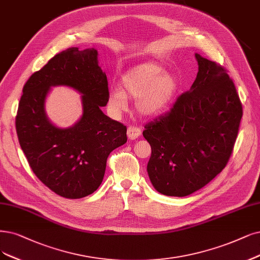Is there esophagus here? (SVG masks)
Masks as SVG:
<instances>
[{
    "instance_id": "1",
    "label": "esophagus",
    "mask_w": 260,
    "mask_h": 260,
    "mask_svg": "<svg viewBox=\"0 0 260 260\" xmlns=\"http://www.w3.org/2000/svg\"><path fill=\"white\" fill-rule=\"evenodd\" d=\"M141 135V129L136 126H129L127 128V137L131 140H135Z\"/></svg>"
}]
</instances>
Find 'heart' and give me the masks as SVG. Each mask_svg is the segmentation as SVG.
<instances>
[{
    "mask_svg": "<svg viewBox=\"0 0 260 260\" xmlns=\"http://www.w3.org/2000/svg\"><path fill=\"white\" fill-rule=\"evenodd\" d=\"M122 86H112L108 105L113 112L127 108L128 96L136 99V109L145 117L164 112L174 102L180 88L177 76L155 62H143L131 67L122 76Z\"/></svg>",
    "mask_w": 260,
    "mask_h": 260,
    "instance_id": "1",
    "label": "heart"
}]
</instances>
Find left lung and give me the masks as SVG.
<instances>
[{
  "label": "left lung",
  "mask_w": 260,
  "mask_h": 260,
  "mask_svg": "<svg viewBox=\"0 0 260 260\" xmlns=\"http://www.w3.org/2000/svg\"><path fill=\"white\" fill-rule=\"evenodd\" d=\"M195 57L198 73L190 89L142 133L152 149L150 181L166 196L193 194L225 168L243 113L225 69L198 53Z\"/></svg>",
  "instance_id": "8db88e82"
}]
</instances>
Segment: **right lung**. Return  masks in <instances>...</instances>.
I'll use <instances>...</instances> for the list:
<instances>
[{"mask_svg": "<svg viewBox=\"0 0 260 260\" xmlns=\"http://www.w3.org/2000/svg\"><path fill=\"white\" fill-rule=\"evenodd\" d=\"M94 48H69L55 54L23 86L16 117L19 143L35 176L55 194L78 199L102 184L108 155L127 141L126 126L104 114L108 81ZM82 94L83 114L70 128L47 119L44 104L52 86Z\"/></svg>", "mask_w": 260, "mask_h": 260, "instance_id": "add662e5", "label": "right lung"}]
</instances>
